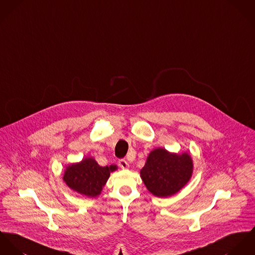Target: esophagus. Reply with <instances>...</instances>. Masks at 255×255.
<instances>
[{"instance_id":"1","label":"esophagus","mask_w":255,"mask_h":255,"mask_svg":"<svg viewBox=\"0 0 255 255\" xmlns=\"http://www.w3.org/2000/svg\"><path fill=\"white\" fill-rule=\"evenodd\" d=\"M118 165L122 168V169H126L129 167V164L127 163V161L125 159H119L118 161Z\"/></svg>"}]
</instances>
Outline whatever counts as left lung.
<instances>
[{"label":"left lung","mask_w":255,"mask_h":255,"mask_svg":"<svg viewBox=\"0 0 255 255\" xmlns=\"http://www.w3.org/2000/svg\"><path fill=\"white\" fill-rule=\"evenodd\" d=\"M193 161L188 153H170L164 148L152 150L141 170V177L147 190L159 198L179 192L190 180Z\"/></svg>","instance_id":"8db88e82"}]
</instances>
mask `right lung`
<instances>
[{
	"label": "right lung",
	"instance_id": "add662e5",
	"mask_svg": "<svg viewBox=\"0 0 255 255\" xmlns=\"http://www.w3.org/2000/svg\"><path fill=\"white\" fill-rule=\"evenodd\" d=\"M115 165L102 167L93 158H85L80 163L68 166L63 180L73 191L89 198H95L102 192Z\"/></svg>",
	"mask_w": 255,
	"mask_h": 255
}]
</instances>
